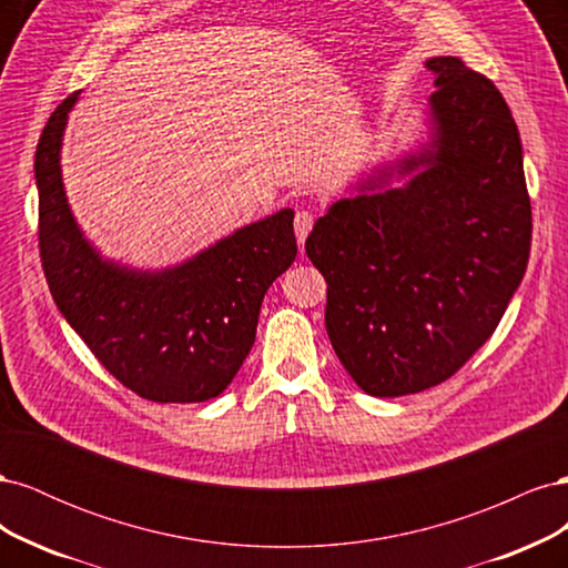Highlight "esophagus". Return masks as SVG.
Instances as JSON below:
<instances>
[{
    "mask_svg": "<svg viewBox=\"0 0 568 568\" xmlns=\"http://www.w3.org/2000/svg\"><path fill=\"white\" fill-rule=\"evenodd\" d=\"M313 225H315V215L311 211H298L296 213L294 230H296V239H298L301 246L305 244V239H307V234H311Z\"/></svg>",
    "mask_w": 568,
    "mask_h": 568,
    "instance_id": "1",
    "label": "esophagus"
}]
</instances>
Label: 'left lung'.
<instances>
[{
    "mask_svg": "<svg viewBox=\"0 0 568 568\" xmlns=\"http://www.w3.org/2000/svg\"><path fill=\"white\" fill-rule=\"evenodd\" d=\"M426 68L436 88L428 140L374 168L305 242L326 280V334L376 398L450 379L500 324L530 253L521 136L507 101L455 57Z\"/></svg>",
    "mask_w": 568,
    "mask_h": 568,
    "instance_id": "1",
    "label": "left lung"
}]
</instances>
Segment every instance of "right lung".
I'll use <instances>...</instances> for the list:
<instances>
[{"instance_id":"obj_1","label":"right lung","mask_w":568,"mask_h":568,"mask_svg":"<svg viewBox=\"0 0 568 568\" xmlns=\"http://www.w3.org/2000/svg\"><path fill=\"white\" fill-rule=\"evenodd\" d=\"M80 92L47 120L36 153L40 255L54 303L115 379L153 403H203L225 390L255 341L261 303L296 261L282 209L189 261L136 270L101 255L65 199L61 144Z\"/></svg>"}]
</instances>
